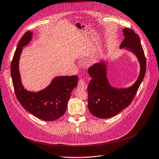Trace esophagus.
I'll return each mask as SVG.
<instances>
[{
  "label": "esophagus",
  "mask_w": 159,
  "mask_h": 159,
  "mask_svg": "<svg viewBox=\"0 0 159 159\" xmlns=\"http://www.w3.org/2000/svg\"><path fill=\"white\" fill-rule=\"evenodd\" d=\"M78 87H80V89H81L82 90H84L87 89V85L83 79H80L79 80V81H78Z\"/></svg>",
  "instance_id": "1"
}]
</instances>
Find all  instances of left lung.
<instances>
[{
	"label": "left lung",
	"instance_id": "8db88e82",
	"mask_svg": "<svg viewBox=\"0 0 159 159\" xmlns=\"http://www.w3.org/2000/svg\"><path fill=\"white\" fill-rule=\"evenodd\" d=\"M123 32L124 39L120 48H125L136 56L140 64L139 75L131 87L116 89L109 83L105 61L96 63L89 69L92 80L87 88L88 107L90 113L97 118L114 116L128 107L135 97L145 75L146 58L139 37L130 29L125 28Z\"/></svg>",
	"mask_w": 159,
	"mask_h": 159
}]
</instances>
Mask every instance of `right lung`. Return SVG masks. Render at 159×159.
I'll return each mask as SVG.
<instances>
[{"label": "right lung", "mask_w": 159, "mask_h": 159, "mask_svg": "<svg viewBox=\"0 0 159 159\" xmlns=\"http://www.w3.org/2000/svg\"><path fill=\"white\" fill-rule=\"evenodd\" d=\"M32 32L25 33L20 40L11 64V75L16 96L29 113L45 121H54L66 112L72 91L78 85L77 75L58 76L44 89L32 92L24 89L19 71V60L23 50L32 39Z\"/></svg>", "instance_id": "right-lung-1"}]
</instances>
